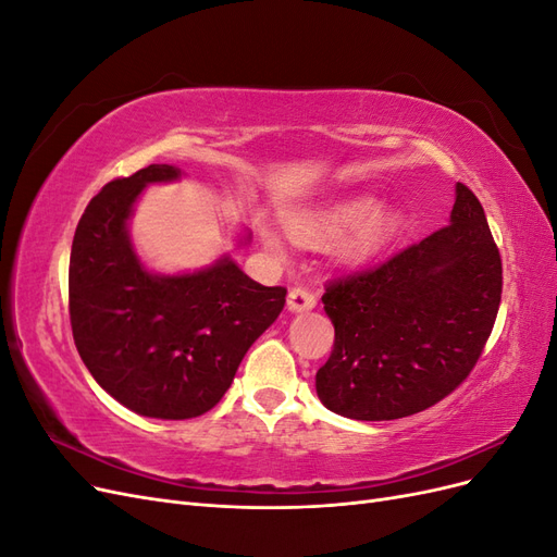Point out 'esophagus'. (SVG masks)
<instances>
[{
	"label": "esophagus",
	"instance_id": "esophagus-1",
	"mask_svg": "<svg viewBox=\"0 0 557 557\" xmlns=\"http://www.w3.org/2000/svg\"><path fill=\"white\" fill-rule=\"evenodd\" d=\"M315 307V297L309 288H293L288 293V311L293 313H301V311H311Z\"/></svg>",
	"mask_w": 557,
	"mask_h": 557
}]
</instances>
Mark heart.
<instances>
[{"mask_svg":"<svg viewBox=\"0 0 557 557\" xmlns=\"http://www.w3.org/2000/svg\"><path fill=\"white\" fill-rule=\"evenodd\" d=\"M401 218L399 213L387 205H374V199H346L334 201L327 207L318 209H301L293 211L285 218L290 234L301 244H323L336 234L346 232L344 242L339 244L342 258L346 260H360L372 256L379 248L395 237L399 230ZM262 239L272 250H281V242L274 234L262 225Z\"/></svg>","mask_w":557,"mask_h":557,"instance_id":"obj_1","label":"heart"}]
</instances>
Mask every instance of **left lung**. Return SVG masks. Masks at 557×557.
<instances>
[{"mask_svg": "<svg viewBox=\"0 0 557 557\" xmlns=\"http://www.w3.org/2000/svg\"><path fill=\"white\" fill-rule=\"evenodd\" d=\"M499 299V250L481 201L458 183L446 227L325 288L334 348L315 374L320 401L352 420L430 409L474 369Z\"/></svg>", "mask_w": 557, "mask_h": 557, "instance_id": "left-lung-1", "label": "left lung"}]
</instances>
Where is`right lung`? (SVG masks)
Segmentation results:
<instances>
[{
    "mask_svg": "<svg viewBox=\"0 0 557 557\" xmlns=\"http://www.w3.org/2000/svg\"><path fill=\"white\" fill-rule=\"evenodd\" d=\"M178 178V166L148 164L107 183L81 215L70 258L81 360L123 407L162 420L213 409L285 305V288L260 285L227 256L193 274L148 272L129 239L134 201L148 183Z\"/></svg>",
    "mask_w": 557,
    "mask_h": 557,
    "instance_id": "1",
    "label": "right lung"
}]
</instances>
